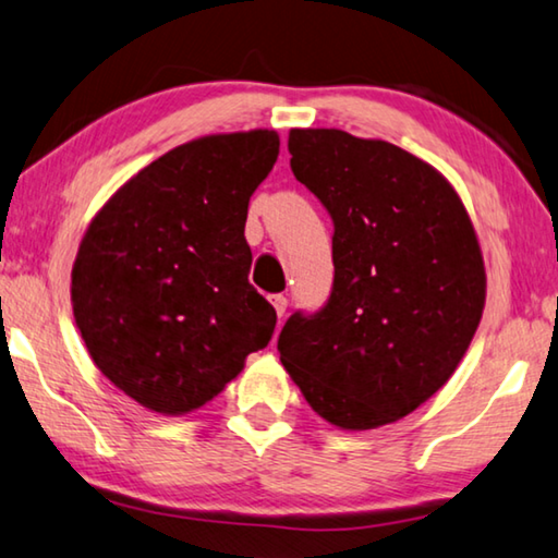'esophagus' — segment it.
<instances>
[{
  "instance_id": "34e87169",
  "label": "esophagus",
  "mask_w": 558,
  "mask_h": 558,
  "mask_svg": "<svg viewBox=\"0 0 558 558\" xmlns=\"http://www.w3.org/2000/svg\"><path fill=\"white\" fill-rule=\"evenodd\" d=\"M270 303H272V307H276L278 317L286 315V311H288V298H286V295H272Z\"/></svg>"
}]
</instances>
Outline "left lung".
Here are the masks:
<instances>
[{
  "mask_svg": "<svg viewBox=\"0 0 558 558\" xmlns=\"http://www.w3.org/2000/svg\"><path fill=\"white\" fill-rule=\"evenodd\" d=\"M290 168L330 214L332 293L288 317L280 362L335 427L397 422L454 375L482 320L486 272L445 175L379 138L293 129Z\"/></svg>",
  "mask_w": 558,
  "mask_h": 558,
  "instance_id": "obj_1",
  "label": "left lung"
}]
</instances>
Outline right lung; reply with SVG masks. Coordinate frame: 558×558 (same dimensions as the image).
Wrapping results in <instances>:
<instances>
[{
	"mask_svg": "<svg viewBox=\"0 0 558 558\" xmlns=\"http://www.w3.org/2000/svg\"><path fill=\"white\" fill-rule=\"evenodd\" d=\"M278 151L268 129L193 138L141 168L88 223L74 320L94 365L146 410H198L270 342L278 315L247 282L243 231Z\"/></svg>",
	"mask_w": 558,
	"mask_h": 558,
	"instance_id": "1",
	"label": "right lung"
}]
</instances>
